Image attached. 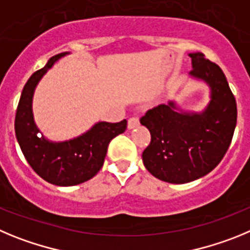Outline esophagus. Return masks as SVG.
I'll return each instance as SVG.
<instances>
[{
  "instance_id": "obj_1",
  "label": "esophagus",
  "mask_w": 250,
  "mask_h": 250,
  "mask_svg": "<svg viewBox=\"0 0 250 250\" xmlns=\"http://www.w3.org/2000/svg\"><path fill=\"white\" fill-rule=\"evenodd\" d=\"M138 125H139V120L137 118V117H132V118L128 120V123H127L128 129H133V128L138 127Z\"/></svg>"
}]
</instances>
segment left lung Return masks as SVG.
<instances>
[{
	"instance_id": "obj_1",
	"label": "left lung",
	"mask_w": 250,
	"mask_h": 250,
	"mask_svg": "<svg viewBox=\"0 0 250 250\" xmlns=\"http://www.w3.org/2000/svg\"><path fill=\"white\" fill-rule=\"evenodd\" d=\"M189 76L210 89L206 108L186 112L170 101L141 118L150 132V143L142 154L145 167L156 178L174 184L212 172L228 150L237 125V102L223 71L202 52L189 53Z\"/></svg>"
}]
</instances>
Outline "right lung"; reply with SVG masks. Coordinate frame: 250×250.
Here are the masks:
<instances>
[{"label":"right lung","instance_id":"1","mask_svg":"<svg viewBox=\"0 0 250 250\" xmlns=\"http://www.w3.org/2000/svg\"><path fill=\"white\" fill-rule=\"evenodd\" d=\"M68 52L48 60L24 84L16 112L15 132L24 158L41 178L51 184L69 187L93 178L102 168L109 142L123 133L127 121L118 123L97 122L86 133L63 142L47 139L36 125L32 111L35 89L51 67Z\"/></svg>","mask_w":250,"mask_h":250}]
</instances>
